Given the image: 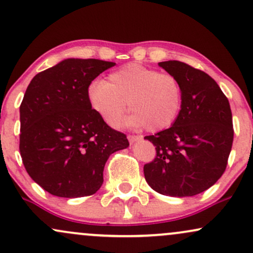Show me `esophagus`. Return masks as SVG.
<instances>
[{
	"mask_svg": "<svg viewBox=\"0 0 253 253\" xmlns=\"http://www.w3.org/2000/svg\"><path fill=\"white\" fill-rule=\"evenodd\" d=\"M143 139V136L140 135H128V140L130 144H134L136 141H140Z\"/></svg>",
	"mask_w": 253,
	"mask_h": 253,
	"instance_id": "esophagus-1",
	"label": "esophagus"
}]
</instances>
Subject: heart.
<instances>
[{
    "label": "heart",
    "instance_id": "1",
    "mask_svg": "<svg viewBox=\"0 0 253 253\" xmlns=\"http://www.w3.org/2000/svg\"><path fill=\"white\" fill-rule=\"evenodd\" d=\"M88 101L107 124L114 125L128 107L130 113L123 126L158 132L170 127L178 117L183 89L173 75L133 63L110 72L106 82L90 84Z\"/></svg>",
    "mask_w": 253,
    "mask_h": 253
}]
</instances>
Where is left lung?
Listing matches in <instances>:
<instances>
[{"instance_id": "1", "label": "left lung", "mask_w": 253, "mask_h": 253, "mask_svg": "<svg viewBox=\"0 0 253 253\" xmlns=\"http://www.w3.org/2000/svg\"><path fill=\"white\" fill-rule=\"evenodd\" d=\"M158 65L178 78L183 104L171 127L145 136L157 151L155 161L145 164V179L162 195H197L215 184L226 169L234 134L231 107L206 72L178 60Z\"/></svg>"}]
</instances>
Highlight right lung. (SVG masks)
Masks as SVG:
<instances>
[{"instance_id": "1", "label": "right lung", "mask_w": 253, "mask_h": 253, "mask_svg": "<svg viewBox=\"0 0 253 253\" xmlns=\"http://www.w3.org/2000/svg\"><path fill=\"white\" fill-rule=\"evenodd\" d=\"M114 65L68 58L39 72L27 86L20 106V153L31 178L52 195L95 194L109 156L129 146L88 101L90 83Z\"/></svg>"}]
</instances>
